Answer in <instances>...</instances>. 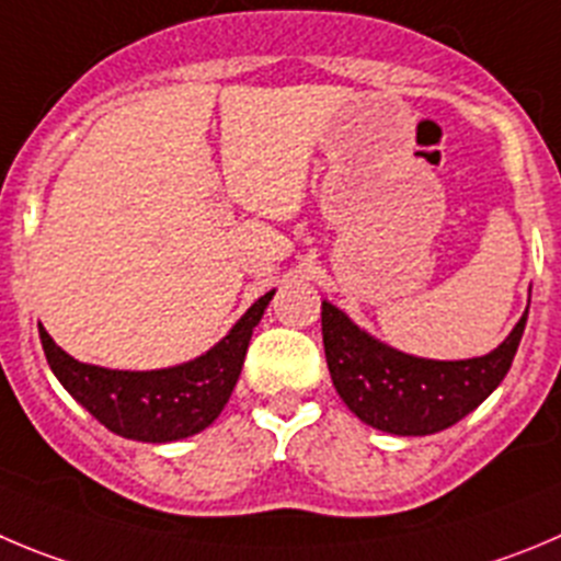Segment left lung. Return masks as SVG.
<instances>
[{"label":"left lung","instance_id":"left-lung-1","mask_svg":"<svg viewBox=\"0 0 561 561\" xmlns=\"http://www.w3.org/2000/svg\"><path fill=\"white\" fill-rule=\"evenodd\" d=\"M526 316L528 310L486 357L437 363L379 343L323 301V352L334 390L359 421L381 432L417 437L462 421L501 385L520 345Z\"/></svg>","mask_w":561,"mask_h":561}]
</instances>
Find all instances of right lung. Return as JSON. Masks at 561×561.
Here are the masks:
<instances>
[{
  "mask_svg": "<svg viewBox=\"0 0 561 561\" xmlns=\"http://www.w3.org/2000/svg\"><path fill=\"white\" fill-rule=\"evenodd\" d=\"M274 290L256 298L232 332L193 363L165 370H110L77 363L38 327L46 363L102 426L140 443H171L221 415L243 368L245 348Z\"/></svg>",
  "mask_w": 561,
  "mask_h": 561,
  "instance_id": "add662e5",
  "label": "right lung"
}]
</instances>
